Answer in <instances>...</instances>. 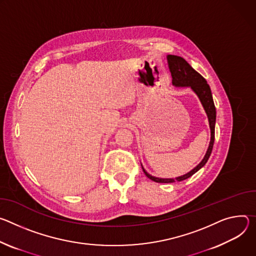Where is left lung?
Wrapping results in <instances>:
<instances>
[{
	"label": "left lung",
	"mask_w": 256,
	"mask_h": 256,
	"mask_svg": "<svg viewBox=\"0 0 256 256\" xmlns=\"http://www.w3.org/2000/svg\"><path fill=\"white\" fill-rule=\"evenodd\" d=\"M166 61L168 65L170 72L172 74L173 80L172 83L175 88H190L196 96L200 98L204 110L208 116V125L210 129V146L206 150V154L202 160L194 168H192L190 172H188L185 175L176 177V178H158L154 177L150 174H148L146 168L142 166L144 172L148 178L150 180L158 182V183H173V182H180L183 180L188 179L191 177L193 174H195L197 171L200 170L206 164V162L210 158V156L212 150L214 142V126H216V106L214 104L212 96V90L210 85L208 84L206 80L200 74L196 72L183 58L179 56H174V54H168L166 56Z\"/></svg>",
	"instance_id": "obj_1"
}]
</instances>
